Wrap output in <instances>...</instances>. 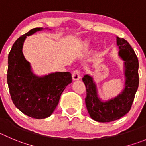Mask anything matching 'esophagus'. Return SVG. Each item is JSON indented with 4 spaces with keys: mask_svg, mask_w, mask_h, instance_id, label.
<instances>
[{
    "mask_svg": "<svg viewBox=\"0 0 146 146\" xmlns=\"http://www.w3.org/2000/svg\"><path fill=\"white\" fill-rule=\"evenodd\" d=\"M72 77L74 81L78 80L81 78V74H80V71L78 70H75L72 73Z\"/></svg>",
    "mask_w": 146,
    "mask_h": 146,
    "instance_id": "34e87169",
    "label": "esophagus"
}]
</instances>
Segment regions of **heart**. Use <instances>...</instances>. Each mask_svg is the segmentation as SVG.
<instances>
[{"label": "heart", "mask_w": 146, "mask_h": 146, "mask_svg": "<svg viewBox=\"0 0 146 146\" xmlns=\"http://www.w3.org/2000/svg\"><path fill=\"white\" fill-rule=\"evenodd\" d=\"M87 45H88V44H87Z\"/></svg>", "instance_id": "1"}]
</instances>
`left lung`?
Here are the masks:
<instances>
[{
  "label": "left lung",
  "instance_id": "8db88e82",
  "mask_svg": "<svg viewBox=\"0 0 146 146\" xmlns=\"http://www.w3.org/2000/svg\"><path fill=\"white\" fill-rule=\"evenodd\" d=\"M119 55L125 64V87L116 97L102 102L98 97L93 78L85 75L82 78L86 89L85 102L90 117L99 122H110L120 119L131 109L139 85L138 59L127 41L117 37Z\"/></svg>",
  "mask_w": 146,
  "mask_h": 146
}]
</instances>
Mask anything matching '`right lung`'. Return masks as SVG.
Masks as SVG:
<instances>
[{
	"instance_id": "right-lung-1",
	"label": "right lung",
	"mask_w": 146,
	"mask_h": 146,
	"mask_svg": "<svg viewBox=\"0 0 146 146\" xmlns=\"http://www.w3.org/2000/svg\"><path fill=\"white\" fill-rule=\"evenodd\" d=\"M43 29L37 27L20 36L8 58L7 83L13 103L22 113L35 119L50 117L55 110L65 87L72 82L71 73L56 72L39 77L33 74L22 52L27 36Z\"/></svg>"
}]
</instances>
